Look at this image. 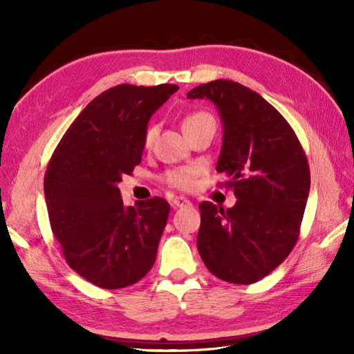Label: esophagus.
Masks as SVG:
<instances>
[{
	"label": "esophagus",
	"instance_id": "esophagus-1",
	"mask_svg": "<svg viewBox=\"0 0 354 354\" xmlns=\"http://www.w3.org/2000/svg\"><path fill=\"white\" fill-rule=\"evenodd\" d=\"M187 205H190V201L183 198V196H178L175 199H171V207L173 208H183V207H187Z\"/></svg>",
	"mask_w": 354,
	"mask_h": 354
}]
</instances>
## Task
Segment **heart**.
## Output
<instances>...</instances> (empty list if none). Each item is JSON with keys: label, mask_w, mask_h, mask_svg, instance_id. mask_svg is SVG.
Wrapping results in <instances>:
<instances>
[{"label": "heart", "mask_w": 354, "mask_h": 354, "mask_svg": "<svg viewBox=\"0 0 354 354\" xmlns=\"http://www.w3.org/2000/svg\"><path fill=\"white\" fill-rule=\"evenodd\" d=\"M202 124H214V118L212 114H208L205 111H196L190 114L184 120V132L193 129V127H198ZM158 127L156 126H150L149 129L145 133V147L149 149L152 147L153 140L156 137ZM193 178H194V169L192 167H184V169H176L165 173V183L169 185L175 187V189H181L187 190L193 185Z\"/></svg>", "instance_id": "obj_1"}]
</instances>
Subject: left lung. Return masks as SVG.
Segmentation results:
<instances>
[{
	"label": "left lung",
	"mask_w": 354,
	"mask_h": 354,
	"mask_svg": "<svg viewBox=\"0 0 354 354\" xmlns=\"http://www.w3.org/2000/svg\"><path fill=\"white\" fill-rule=\"evenodd\" d=\"M208 99L223 124L216 170L237 202H202L198 251L223 281L251 284L280 266L295 246L310 190V170L295 132L272 104L237 82L213 80L187 94Z\"/></svg>",
	"instance_id": "1"
}]
</instances>
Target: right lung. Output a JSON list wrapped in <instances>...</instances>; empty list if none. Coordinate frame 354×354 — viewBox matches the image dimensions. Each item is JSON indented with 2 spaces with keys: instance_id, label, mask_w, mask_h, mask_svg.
I'll list each match as a JSON object with an SVG mask.
<instances>
[{
  "instance_id": "obj_1",
  "label": "right lung",
  "mask_w": 354,
  "mask_h": 354,
  "mask_svg": "<svg viewBox=\"0 0 354 354\" xmlns=\"http://www.w3.org/2000/svg\"><path fill=\"white\" fill-rule=\"evenodd\" d=\"M178 85H117L65 132L44 179L53 234L73 270L102 289L140 281L153 266L170 205L126 207L118 183L141 162L147 123Z\"/></svg>"
}]
</instances>
